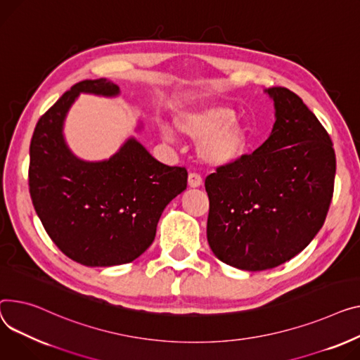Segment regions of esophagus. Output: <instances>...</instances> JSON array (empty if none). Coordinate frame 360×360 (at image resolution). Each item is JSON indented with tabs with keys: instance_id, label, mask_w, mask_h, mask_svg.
Instances as JSON below:
<instances>
[{
	"instance_id": "obj_1",
	"label": "esophagus",
	"mask_w": 360,
	"mask_h": 360,
	"mask_svg": "<svg viewBox=\"0 0 360 360\" xmlns=\"http://www.w3.org/2000/svg\"><path fill=\"white\" fill-rule=\"evenodd\" d=\"M188 185H189V188H200L202 185V178L198 174H189Z\"/></svg>"
}]
</instances>
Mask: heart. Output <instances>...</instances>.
Segmentation results:
<instances>
[{"label": "heart", "instance_id": "b5f03b06", "mask_svg": "<svg viewBox=\"0 0 360 360\" xmlns=\"http://www.w3.org/2000/svg\"><path fill=\"white\" fill-rule=\"evenodd\" d=\"M174 126L184 137L197 141V155L208 166L233 165L248 149L250 131L245 122L234 117L233 108L224 104H204L179 108L174 114ZM165 140L171 141V127L160 129Z\"/></svg>", "mask_w": 360, "mask_h": 360}]
</instances>
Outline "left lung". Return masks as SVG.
<instances>
[{
    "label": "left lung",
    "instance_id": "left-lung-1",
    "mask_svg": "<svg viewBox=\"0 0 360 360\" xmlns=\"http://www.w3.org/2000/svg\"><path fill=\"white\" fill-rule=\"evenodd\" d=\"M265 94L275 107L269 137L205 179L208 245L221 262L252 272L279 266L309 245L336 175L333 143L317 117L290 89Z\"/></svg>",
    "mask_w": 360,
    "mask_h": 360
}]
</instances>
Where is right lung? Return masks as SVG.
<instances>
[{
  "label": "right lung",
  "mask_w": 360,
  "mask_h": 360,
  "mask_svg": "<svg viewBox=\"0 0 360 360\" xmlns=\"http://www.w3.org/2000/svg\"><path fill=\"white\" fill-rule=\"evenodd\" d=\"M79 94L115 98L120 88L105 78L78 82L40 117L30 143L32 201L68 257L85 266L123 265L153 243L160 215L186 189L188 174L156 160L134 136L108 159L78 158L63 129Z\"/></svg>",
  "instance_id": "1"
}]
</instances>
